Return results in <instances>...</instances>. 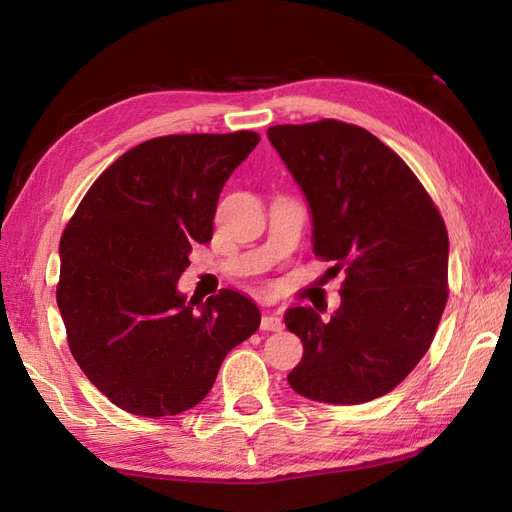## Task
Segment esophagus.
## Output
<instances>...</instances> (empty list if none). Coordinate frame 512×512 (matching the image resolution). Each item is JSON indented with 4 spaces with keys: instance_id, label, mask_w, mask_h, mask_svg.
<instances>
[{
    "instance_id": "1",
    "label": "esophagus",
    "mask_w": 512,
    "mask_h": 512,
    "mask_svg": "<svg viewBox=\"0 0 512 512\" xmlns=\"http://www.w3.org/2000/svg\"><path fill=\"white\" fill-rule=\"evenodd\" d=\"M259 328H262L264 332H281V330H284V323H281L277 314H264L262 323H259Z\"/></svg>"
}]
</instances>
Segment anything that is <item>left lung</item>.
Returning <instances> with one entry per match:
<instances>
[{"mask_svg": "<svg viewBox=\"0 0 512 512\" xmlns=\"http://www.w3.org/2000/svg\"><path fill=\"white\" fill-rule=\"evenodd\" d=\"M268 138L303 189L314 255L345 273L341 308L323 321L290 308L303 343L290 387L361 405L389 394L427 354L449 299V235L436 202L394 149L334 118L275 125Z\"/></svg>", "mask_w": 512, "mask_h": 512, "instance_id": "left-lung-1", "label": "left lung"}]
</instances>
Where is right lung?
Here are the masks:
<instances>
[{
	"instance_id": "1",
	"label": "right lung",
	"mask_w": 512,
	"mask_h": 512,
	"mask_svg": "<svg viewBox=\"0 0 512 512\" xmlns=\"http://www.w3.org/2000/svg\"><path fill=\"white\" fill-rule=\"evenodd\" d=\"M255 132L173 134L114 160L61 235L57 306L90 383L134 416H176L209 394L224 356L255 334L235 290L204 303L176 284L191 246L211 242L224 182Z\"/></svg>"
}]
</instances>
